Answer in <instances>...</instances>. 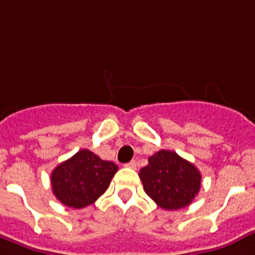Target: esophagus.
I'll return each mask as SVG.
<instances>
[{
  "label": "esophagus",
  "mask_w": 255,
  "mask_h": 255,
  "mask_svg": "<svg viewBox=\"0 0 255 255\" xmlns=\"http://www.w3.org/2000/svg\"><path fill=\"white\" fill-rule=\"evenodd\" d=\"M125 166H126V167H130V169H137L138 163H137V161H131V162L126 163Z\"/></svg>",
  "instance_id": "34e87169"
}]
</instances>
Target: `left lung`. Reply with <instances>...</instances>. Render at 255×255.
<instances>
[{"mask_svg":"<svg viewBox=\"0 0 255 255\" xmlns=\"http://www.w3.org/2000/svg\"><path fill=\"white\" fill-rule=\"evenodd\" d=\"M143 190L159 208L178 210L197 197L202 175L191 162L170 150H159L139 170Z\"/></svg>","mask_w":255,"mask_h":255,"instance_id":"1","label":"left lung"}]
</instances>
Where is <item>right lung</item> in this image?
I'll return each mask as SVG.
<instances>
[{
  "instance_id": "right-lung-1",
  "label": "right lung",
  "mask_w": 255,
  "mask_h": 255,
  "mask_svg": "<svg viewBox=\"0 0 255 255\" xmlns=\"http://www.w3.org/2000/svg\"><path fill=\"white\" fill-rule=\"evenodd\" d=\"M117 170L114 162L82 149L53 170V193L68 208H86L105 193Z\"/></svg>"
}]
</instances>
